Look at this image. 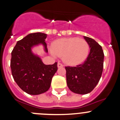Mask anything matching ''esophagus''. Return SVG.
Returning <instances> with one entry per match:
<instances>
[{
    "label": "esophagus",
    "instance_id": "34e87169",
    "mask_svg": "<svg viewBox=\"0 0 120 120\" xmlns=\"http://www.w3.org/2000/svg\"><path fill=\"white\" fill-rule=\"evenodd\" d=\"M64 65H63V64H62L61 63H58V64H57V67L59 68H60V67H63Z\"/></svg>",
    "mask_w": 120,
    "mask_h": 120
}]
</instances>
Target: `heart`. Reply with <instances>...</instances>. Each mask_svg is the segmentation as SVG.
Segmentation results:
<instances>
[{
	"label": "heart",
	"mask_w": 120,
	"mask_h": 120,
	"mask_svg": "<svg viewBox=\"0 0 120 120\" xmlns=\"http://www.w3.org/2000/svg\"><path fill=\"white\" fill-rule=\"evenodd\" d=\"M89 49V44L84 39L70 37L56 40L50 52L54 57H63L65 64L76 65L86 59Z\"/></svg>",
	"instance_id": "1"
}]
</instances>
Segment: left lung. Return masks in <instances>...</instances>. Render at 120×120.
<instances>
[{"label":"left lung","mask_w":120,"mask_h":120,"mask_svg":"<svg viewBox=\"0 0 120 120\" xmlns=\"http://www.w3.org/2000/svg\"><path fill=\"white\" fill-rule=\"evenodd\" d=\"M90 51L83 63L76 67H65L67 84L71 91L86 94L95 87L101 77L104 53L102 46L90 37L84 36Z\"/></svg>","instance_id":"obj_1"}]
</instances>
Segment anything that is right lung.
Masks as SVG:
<instances>
[{
	"mask_svg": "<svg viewBox=\"0 0 120 120\" xmlns=\"http://www.w3.org/2000/svg\"><path fill=\"white\" fill-rule=\"evenodd\" d=\"M46 34L31 33L17 42L11 52V73L15 82L22 90L30 95H38L47 91L52 79L57 70V63L45 65L31 48L42 44L48 52L45 42Z\"/></svg>",
	"mask_w": 120,
	"mask_h": 120,
	"instance_id": "1",
	"label": "right lung"
}]
</instances>
